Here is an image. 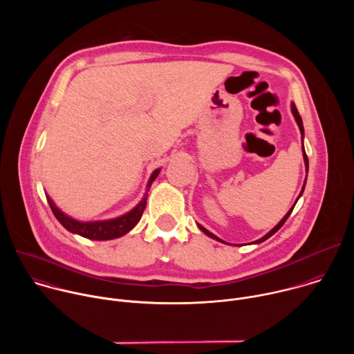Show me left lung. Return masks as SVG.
<instances>
[{
	"instance_id": "1",
	"label": "left lung",
	"mask_w": 354,
	"mask_h": 354,
	"mask_svg": "<svg viewBox=\"0 0 354 354\" xmlns=\"http://www.w3.org/2000/svg\"><path fill=\"white\" fill-rule=\"evenodd\" d=\"M291 112H292V115H294V118H295V122H297V124H298V127H299V131H301V141H302V138H304V126H302V119H301V116H299V113H298V111H297V108H295V105L294 104H291ZM302 157H304V164H306V168H307V174H308V157H307V154H306V149H304V144H302ZM306 183H307V178H306V180H304V186H302V189H301V192H299V196H298V198L301 197V194H302V192H304V187H306ZM297 198V200H298ZM297 200H295V203H297ZM295 206V205H294ZM294 206L288 210V213L281 218V221L273 228V230H270L265 236H262L261 239H258V241H255L254 243H261V242H263V241H266L268 238H270L274 232H277L281 227H283V224L287 221V218L290 217V214H291V212H292V209H294ZM198 228L203 231L207 236H210V238H213V239H216V241H220V242H224L223 239H220L218 236H216L214 234H212L209 230H206L205 227H201L200 224H198ZM225 243V242H224Z\"/></svg>"
}]
</instances>
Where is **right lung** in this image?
<instances>
[{
	"label": "right lung",
	"instance_id": "obj_1",
	"mask_svg": "<svg viewBox=\"0 0 354 354\" xmlns=\"http://www.w3.org/2000/svg\"><path fill=\"white\" fill-rule=\"evenodd\" d=\"M161 169H156L153 172V175L149 176V180L147 183V190H149V186L151 183H153L156 180V178L158 176ZM147 196L148 193L144 194L142 200L140 201V203L133 209L130 210L129 213L118 217V218H112V220H105V221H88V223H82V221H78V220H74L71 218L70 216L64 214L59 207H56V205L53 203V200L50 198L48 196L47 197V203L50 206V209H52L55 217L59 220V223L66 228L70 232L73 234H78L84 238H88V239H93V241H108V239H115V238H119L124 234H127L130 230L134 228V225L140 221L142 213H144V209H145V205H147Z\"/></svg>",
	"mask_w": 354,
	"mask_h": 354
}]
</instances>
